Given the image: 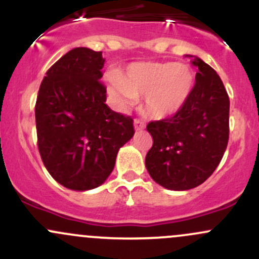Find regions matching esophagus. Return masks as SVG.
<instances>
[{
	"mask_svg": "<svg viewBox=\"0 0 259 259\" xmlns=\"http://www.w3.org/2000/svg\"><path fill=\"white\" fill-rule=\"evenodd\" d=\"M134 127L137 132H140V130H144L145 129V124L143 121H140L139 119H135L134 120Z\"/></svg>",
	"mask_w": 259,
	"mask_h": 259,
	"instance_id": "esophagus-1",
	"label": "esophagus"
}]
</instances>
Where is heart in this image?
I'll list each match as a JSON object with an SVG mask.
<instances>
[{
	"instance_id": "obj_1",
	"label": "heart",
	"mask_w": 259,
	"mask_h": 259,
	"mask_svg": "<svg viewBox=\"0 0 259 259\" xmlns=\"http://www.w3.org/2000/svg\"><path fill=\"white\" fill-rule=\"evenodd\" d=\"M194 82L193 70L176 62H135L120 77H110L111 91L124 105L144 98L146 114L155 119L179 113L192 95Z\"/></svg>"
}]
</instances>
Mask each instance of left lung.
<instances>
[{"mask_svg": "<svg viewBox=\"0 0 259 259\" xmlns=\"http://www.w3.org/2000/svg\"><path fill=\"white\" fill-rule=\"evenodd\" d=\"M195 85L179 113L150 121L146 129L153 146L145 166L154 182L170 190H188L204 183L215 170L229 139V98L215 70L203 60Z\"/></svg>", "mask_w": 259, "mask_h": 259, "instance_id": "obj_1", "label": "left lung"}]
</instances>
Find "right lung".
<instances>
[{
	"instance_id": "1",
	"label": "right lung",
	"mask_w": 259,
	"mask_h": 259,
	"mask_svg": "<svg viewBox=\"0 0 259 259\" xmlns=\"http://www.w3.org/2000/svg\"><path fill=\"white\" fill-rule=\"evenodd\" d=\"M103 52L72 49L48 70L35 106L37 146L57 183L90 190L113 171L119 149L134 135L133 119L105 104Z\"/></svg>"
}]
</instances>
